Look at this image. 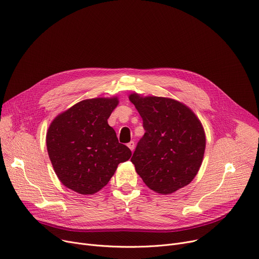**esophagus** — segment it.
I'll return each mask as SVG.
<instances>
[{"label":"esophagus","instance_id":"obj_1","mask_svg":"<svg viewBox=\"0 0 259 259\" xmlns=\"http://www.w3.org/2000/svg\"><path fill=\"white\" fill-rule=\"evenodd\" d=\"M127 146L129 147V149H130L131 151H133V150H134V148H135V144H134V142H133V141H131L130 143H128V144H127Z\"/></svg>","mask_w":259,"mask_h":259}]
</instances>
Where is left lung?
<instances>
[{
    "mask_svg": "<svg viewBox=\"0 0 259 259\" xmlns=\"http://www.w3.org/2000/svg\"><path fill=\"white\" fill-rule=\"evenodd\" d=\"M143 118L144 137L131 161L144 183L170 194L193 181L203 158L206 135L198 117L183 103L168 98L129 95Z\"/></svg>",
    "mask_w": 259,
    "mask_h": 259,
    "instance_id": "1",
    "label": "left lung"
}]
</instances>
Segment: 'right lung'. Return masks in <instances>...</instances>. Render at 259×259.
<instances>
[{
    "label": "right lung",
    "instance_id": "obj_1",
    "mask_svg": "<svg viewBox=\"0 0 259 259\" xmlns=\"http://www.w3.org/2000/svg\"><path fill=\"white\" fill-rule=\"evenodd\" d=\"M117 98L81 101L59 114L49 126L46 145L54 172L73 191L91 195L104 188L118 164L131 157L118 143L108 118Z\"/></svg>",
    "mask_w": 259,
    "mask_h": 259
}]
</instances>
